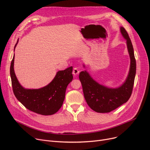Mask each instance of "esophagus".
<instances>
[{"label":"esophagus","mask_w":150,"mask_h":150,"mask_svg":"<svg viewBox=\"0 0 150 150\" xmlns=\"http://www.w3.org/2000/svg\"><path fill=\"white\" fill-rule=\"evenodd\" d=\"M79 72H80V71H79V70L78 69V68H76V67L74 68V69H73V72H72V74H74V75L76 76L78 74H79Z\"/></svg>","instance_id":"esophagus-1"}]
</instances>
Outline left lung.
<instances>
[{"label":"left lung","mask_w":150,"mask_h":150,"mask_svg":"<svg viewBox=\"0 0 150 150\" xmlns=\"http://www.w3.org/2000/svg\"><path fill=\"white\" fill-rule=\"evenodd\" d=\"M120 32L127 40L131 61L129 73L123 84L119 88H110L94 80L86 70L82 71L79 75L86 103L97 112H111L128 101L131 96L136 73V62L132 44L127 31L121 27ZM83 67H85L84 65Z\"/></svg>","instance_id":"8db88e82"}]
</instances>
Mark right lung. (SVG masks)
Wrapping results in <instances>:
<instances>
[{
    "instance_id": "1",
    "label": "right lung",
    "mask_w": 150,
    "mask_h": 150,
    "mask_svg": "<svg viewBox=\"0 0 150 150\" xmlns=\"http://www.w3.org/2000/svg\"><path fill=\"white\" fill-rule=\"evenodd\" d=\"M17 43L14 46L16 48ZM14 55L10 66V76L15 97L27 109L35 113L49 115L58 111L65 98L67 86L73 80L72 66L59 70L53 80L44 87L30 89L21 85L14 70Z\"/></svg>"
}]
</instances>
